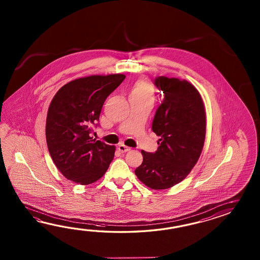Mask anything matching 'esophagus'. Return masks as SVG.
Segmentation results:
<instances>
[{"label":"esophagus","mask_w":260,"mask_h":260,"mask_svg":"<svg viewBox=\"0 0 260 260\" xmlns=\"http://www.w3.org/2000/svg\"><path fill=\"white\" fill-rule=\"evenodd\" d=\"M118 149H119L121 152H126V151H129L131 149H130L129 147H127V146L123 145V144H120V145L118 146Z\"/></svg>","instance_id":"34e87169"}]
</instances>
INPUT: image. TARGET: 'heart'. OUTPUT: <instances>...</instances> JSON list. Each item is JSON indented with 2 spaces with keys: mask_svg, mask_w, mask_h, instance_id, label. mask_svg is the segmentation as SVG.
<instances>
[{
  "mask_svg": "<svg viewBox=\"0 0 260 260\" xmlns=\"http://www.w3.org/2000/svg\"><path fill=\"white\" fill-rule=\"evenodd\" d=\"M154 95L155 89L153 84L144 79L138 80V82L134 84L130 93V98L150 101L153 100Z\"/></svg>",
  "mask_w": 260,
  "mask_h": 260,
  "instance_id": "heart-1",
  "label": "heart"
}]
</instances>
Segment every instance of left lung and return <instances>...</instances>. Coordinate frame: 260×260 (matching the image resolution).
I'll list each match as a JSON object with an SVG mask.
<instances>
[{
  "label": "left lung",
  "instance_id": "1",
  "mask_svg": "<svg viewBox=\"0 0 260 260\" xmlns=\"http://www.w3.org/2000/svg\"><path fill=\"white\" fill-rule=\"evenodd\" d=\"M164 93L152 131L160 137L154 153L141 150L143 161L135 174L147 187L160 190L181 182L197 164L205 144L206 115L199 91L186 80L156 78Z\"/></svg>",
  "mask_w": 260,
  "mask_h": 260
}]
</instances>
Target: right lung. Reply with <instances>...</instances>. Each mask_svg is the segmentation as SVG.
Returning <instances> with one entry per match:
<instances>
[{"label":"right lung","instance_id":"1","mask_svg":"<svg viewBox=\"0 0 260 260\" xmlns=\"http://www.w3.org/2000/svg\"><path fill=\"white\" fill-rule=\"evenodd\" d=\"M124 79L120 73L75 79L50 103L45 125L48 150L56 168L73 182H95L113 160L115 147L91 136L106 99Z\"/></svg>","mask_w":260,"mask_h":260}]
</instances>
